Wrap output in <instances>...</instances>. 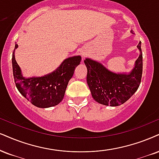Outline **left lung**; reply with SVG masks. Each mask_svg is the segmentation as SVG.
I'll return each instance as SVG.
<instances>
[{
    "label": "left lung",
    "mask_w": 159,
    "mask_h": 159,
    "mask_svg": "<svg viewBox=\"0 0 159 159\" xmlns=\"http://www.w3.org/2000/svg\"><path fill=\"white\" fill-rule=\"evenodd\" d=\"M141 43L140 41L137 46L140 51L139 57L129 74L114 73L91 59L86 58L84 60L88 70L87 83L96 102L104 105L118 106L128 100L137 91L142 76Z\"/></svg>",
    "instance_id": "1"
}]
</instances>
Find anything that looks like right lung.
Listing matches in <instances>:
<instances>
[{
  "label": "right lung",
  "mask_w": 159,
  "mask_h": 159,
  "mask_svg": "<svg viewBox=\"0 0 159 159\" xmlns=\"http://www.w3.org/2000/svg\"><path fill=\"white\" fill-rule=\"evenodd\" d=\"M17 46L15 43V49ZM80 61V56L68 57L51 74L40 77L25 78L15 60L14 50L11 62L15 85L20 93L36 107L46 108L55 106L63 99L68 82Z\"/></svg>",
  "instance_id": "1"
}]
</instances>
